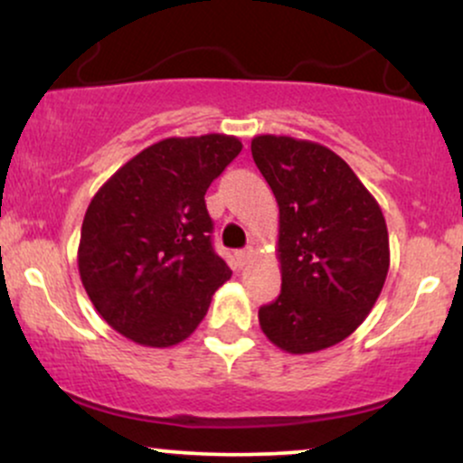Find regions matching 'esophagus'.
I'll list each match as a JSON object with an SVG mask.
<instances>
[{
	"label": "esophagus",
	"mask_w": 463,
	"mask_h": 463,
	"mask_svg": "<svg viewBox=\"0 0 463 463\" xmlns=\"http://www.w3.org/2000/svg\"><path fill=\"white\" fill-rule=\"evenodd\" d=\"M252 257H254V250L252 248L239 250V252H237V263L243 268V265L250 263V259H252Z\"/></svg>",
	"instance_id": "34e87169"
}]
</instances>
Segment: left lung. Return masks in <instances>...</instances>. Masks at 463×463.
<instances>
[{
    "label": "left lung",
    "instance_id": "left-lung-1",
    "mask_svg": "<svg viewBox=\"0 0 463 463\" xmlns=\"http://www.w3.org/2000/svg\"><path fill=\"white\" fill-rule=\"evenodd\" d=\"M252 158L279 202L280 296L259 309L265 337L291 354L346 339L368 317L390 269L379 202L320 143L259 135Z\"/></svg>",
    "mask_w": 463,
    "mask_h": 463
}]
</instances>
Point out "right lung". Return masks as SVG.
Instances as JSON below:
<instances>
[{
	"instance_id": "1",
	"label": "right lung",
	"mask_w": 463,
	"mask_h": 463,
	"mask_svg": "<svg viewBox=\"0 0 463 463\" xmlns=\"http://www.w3.org/2000/svg\"><path fill=\"white\" fill-rule=\"evenodd\" d=\"M231 135L169 137L132 156L89 204L78 269L99 316L150 348L187 339L231 279L204 194L241 152Z\"/></svg>"
}]
</instances>
